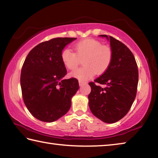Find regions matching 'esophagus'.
<instances>
[{
    "label": "esophagus",
    "mask_w": 158,
    "mask_h": 158,
    "mask_svg": "<svg viewBox=\"0 0 158 158\" xmlns=\"http://www.w3.org/2000/svg\"><path fill=\"white\" fill-rule=\"evenodd\" d=\"M85 83H86V82H85V81H82V80H79V84L80 86H81V85H82L83 84H85Z\"/></svg>",
    "instance_id": "34e87169"
}]
</instances>
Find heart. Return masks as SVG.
I'll return each mask as SVG.
<instances>
[{"label": "heart", "instance_id": "b5f03b06", "mask_svg": "<svg viewBox=\"0 0 158 158\" xmlns=\"http://www.w3.org/2000/svg\"><path fill=\"white\" fill-rule=\"evenodd\" d=\"M75 52L65 48L60 53L61 60L66 68L76 69L81 58H84V66L70 73V76L80 80L90 79L95 75L103 74L107 70L113 59L111 47L103 45L97 40L88 38L74 44Z\"/></svg>", "mask_w": 158, "mask_h": 158}]
</instances>
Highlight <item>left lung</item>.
<instances>
[{"mask_svg": "<svg viewBox=\"0 0 158 158\" xmlns=\"http://www.w3.org/2000/svg\"><path fill=\"white\" fill-rule=\"evenodd\" d=\"M110 42L113 59L105 73L95 80L102 88L90 82V111L102 121L114 123L129 111L137 95L139 73L135 58L125 45L106 35H100Z\"/></svg>", "mask_w": 158, "mask_h": 158, "instance_id": "obj_1", "label": "left lung"}]
</instances>
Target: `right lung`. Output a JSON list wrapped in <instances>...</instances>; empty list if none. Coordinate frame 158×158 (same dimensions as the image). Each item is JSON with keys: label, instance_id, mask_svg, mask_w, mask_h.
<instances>
[{"label": "right lung", "instance_id": "right-lung-1", "mask_svg": "<svg viewBox=\"0 0 158 158\" xmlns=\"http://www.w3.org/2000/svg\"><path fill=\"white\" fill-rule=\"evenodd\" d=\"M76 39L56 37L43 42L26 58L20 79L23 100L30 113L40 121H56L70 109L72 98L79 85L75 78L63 79L67 70L60 53Z\"/></svg>", "mask_w": 158, "mask_h": 158}]
</instances>
